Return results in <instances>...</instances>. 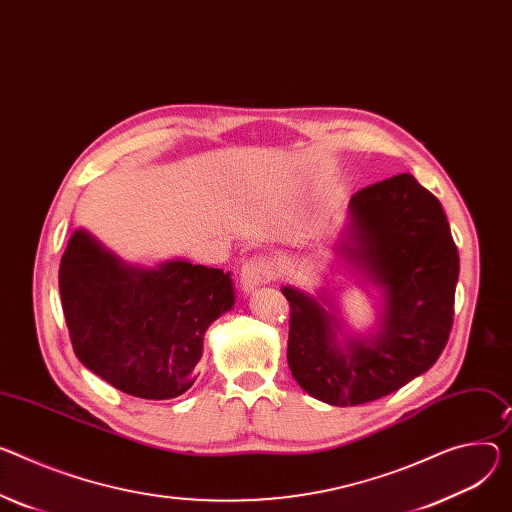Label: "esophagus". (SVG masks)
<instances>
[{
    "instance_id": "obj_1",
    "label": "esophagus",
    "mask_w": 512,
    "mask_h": 512,
    "mask_svg": "<svg viewBox=\"0 0 512 512\" xmlns=\"http://www.w3.org/2000/svg\"><path fill=\"white\" fill-rule=\"evenodd\" d=\"M269 280H271V265L261 257H253L245 261L239 271V288L243 294L255 292L259 286L267 284Z\"/></svg>"
}]
</instances>
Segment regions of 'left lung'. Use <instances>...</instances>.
Here are the masks:
<instances>
[{"mask_svg": "<svg viewBox=\"0 0 512 512\" xmlns=\"http://www.w3.org/2000/svg\"><path fill=\"white\" fill-rule=\"evenodd\" d=\"M329 249L322 288L282 286L292 308L288 365L316 400L357 406L396 392L439 359L453 324L459 255L439 200L410 173L357 192ZM335 272L372 298L375 322L363 334L342 316Z\"/></svg>", "mask_w": 512, "mask_h": 512, "instance_id": "left-lung-1", "label": "left lung"}]
</instances>
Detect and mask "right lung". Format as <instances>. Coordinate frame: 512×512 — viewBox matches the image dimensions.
I'll return each instance as SVG.
<instances>
[{
    "label": "right lung",
    "mask_w": 512,
    "mask_h": 512,
    "mask_svg": "<svg viewBox=\"0 0 512 512\" xmlns=\"http://www.w3.org/2000/svg\"><path fill=\"white\" fill-rule=\"evenodd\" d=\"M59 290L77 359L145 400L192 388L208 327L237 300L230 271L188 259L128 263L85 228L61 257Z\"/></svg>",
    "instance_id": "1"
}]
</instances>
